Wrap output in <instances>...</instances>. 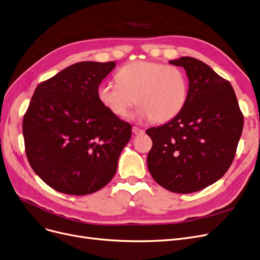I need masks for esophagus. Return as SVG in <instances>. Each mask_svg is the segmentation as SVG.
Segmentation results:
<instances>
[{"instance_id": "obj_1", "label": "esophagus", "mask_w": 260, "mask_h": 260, "mask_svg": "<svg viewBox=\"0 0 260 260\" xmlns=\"http://www.w3.org/2000/svg\"><path fill=\"white\" fill-rule=\"evenodd\" d=\"M133 133H134L135 135H142V134L144 133V129L139 128V127H137V126H133Z\"/></svg>"}]
</instances>
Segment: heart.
<instances>
[{"mask_svg": "<svg viewBox=\"0 0 260 260\" xmlns=\"http://www.w3.org/2000/svg\"><path fill=\"white\" fill-rule=\"evenodd\" d=\"M116 77L117 83L100 84L96 95L100 103L119 118L127 117L138 103V119L165 123L176 118L187 103L188 77L177 67L135 60L122 66Z\"/></svg>", "mask_w": 260, "mask_h": 260, "instance_id": "obj_1", "label": "heart"}]
</instances>
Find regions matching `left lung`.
Instances as JSON below:
<instances>
[{"instance_id": "1", "label": "left lung", "mask_w": 260, "mask_h": 260, "mask_svg": "<svg viewBox=\"0 0 260 260\" xmlns=\"http://www.w3.org/2000/svg\"><path fill=\"white\" fill-rule=\"evenodd\" d=\"M189 78L187 103L161 126L146 129L153 141L148 168L156 183L191 193L216 183L230 169L243 128V115L231 83L193 57L169 61Z\"/></svg>"}]
</instances>
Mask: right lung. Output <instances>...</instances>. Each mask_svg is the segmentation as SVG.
<instances>
[{
	"mask_svg": "<svg viewBox=\"0 0 260 260\" xmlns=\"http://www.w3.org/2000/svg\"><path fill=\"white\" fill-rule=\"evenodd\" d=\"M115 61H81L35 89L23 117L28 162L48 186L85 196L114 177L132 125L112 115L96 95Z\"/></svg>",
	"mask_w": 260,
	"mask_h": 260,
	"instance_id": "right-lung-1",
	"label": "right lung"
}]
</instances>
